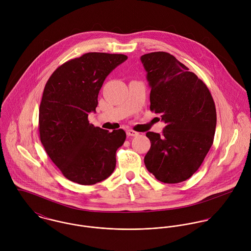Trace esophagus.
<instances>
[{"mask_svg": "<svg viewBox=\"0 0 251 251\" xmlns=\"http://www.w3.org/2000/svg\"><path fill=\"white\" fill-rule=\"evenodd\" d=\"M126 134H127V136H137L138 132H136L132 129H126Z\"/></svg>", "mask_w": 251, "mask_h": 251, "instance_id": "esophagus-1", "label": "esophagus"}]
</instances>
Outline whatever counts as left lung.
I'll list each match as a JSON object with an SVG mask.
<instances>
[{
  "mask_svg": "<svg viewBox=\"0 0 251 251\" xmlns=\"http://www.w3.org/2000/svg\"><path fill=\"white\" fill-rule=\"evenodd\" d=\"M141 62L151 88L150 109L166 124L162 134L146 133L151 148L145 165L162 182L186 180L214 143L215 101L207 85L173 55L151 52L143 55Z\"/></svg>",
  "mask_w": 251,
  "mask_h": 251,
  "instance_id": "8db88e82",
  "label": "left lung"
}]
</instances>
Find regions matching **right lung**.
Wrapping results in <instances>:
<instances>
[{
  "label": "right lung",
  "mask_w": 251,
  "mask_h": 251,
  "mask_svg": "<svg viewBox=\"0 0 251 251\" xmlns=\"http://www.w3.org/2000/svg\"><path fill=\"white\" fill-rule=\"evenodd\" d=\"M127 56L90 52L60 66L49 77L38 115V131L45 151L70 180L90 185L113 173L116 151L126 132H109L89 123L108 74Z\"/></svg>",
  "instance_id": "right-lung-1"
}]
</instances>
